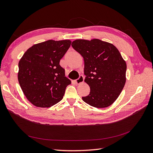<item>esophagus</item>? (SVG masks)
Masks as SVG:
<instances>
[{
    "label": "esophagus",
    "instance_id": "obj_1",
    "mask_svg": "<svg viewBox=\"0 0 153 153\" xmlns=\"http://www.w3.org/2000/svg\"><path fill=\"white\" fill-rule=\"evenodd\" d=\"M84 76L80 75V76H79V78H78V79H76V80H75V83H76V84H80L82 83V82H84Z\"/></svg>",
    "mask_w": 153,
    "mask_h": 153
}]
</instances>
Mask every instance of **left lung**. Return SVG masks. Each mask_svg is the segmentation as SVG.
<instances>
[{
	"label": "left lung",
	"mask_w": 153,
	"mask_h": 153,
	"mask_svg": "<svg viewBox=\"0 0 153 153\" xmlns=\"http://www.w3.org/2000/svg\"><path fill=\"white\" fill-rule=\"evenodd\" d=\"M84 58L85 82L90 87L85 103L97 108L113 104L125 85L127 65L113 44L99 39H77L71 44Z\"/></svg>",
	"instance_id": "left-lung-1"
}]
</instances>
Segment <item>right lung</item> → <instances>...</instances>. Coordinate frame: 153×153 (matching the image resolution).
I'll return each mask as SVG.
<instances>
[{"mask_svg": "<svg viewBox=\"0 0 153 153\" xmlns=\"http://www.w3.org/2000/svg\"><path fill=\"white\" fill-rule=\"evenodd\" d=\"M69 40H49L36 44L24 53L19 62L18 80L27 100L38 107L59 102L71 83L59 63L71 46Z\"/></svg>", "mask_w": 153, "mask_h": 153, "instance_id": "obj_1", "label": "right lung"}]
</instances>
